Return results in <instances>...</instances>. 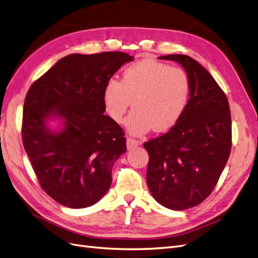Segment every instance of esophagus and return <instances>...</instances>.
I'll list each match as a JSON object with an SVG mask.
<instances>
[{
    "label": "esophagus",
    "instance_id": "esophagus-1",
    "mask_svg": "<svg viewBox=\"0 0 258 258\" xmlns=\"http://www.w3.org/2000/svg\"><path fill=\"white\" fill-rule=\"evenodd\" d=\"M139 145V141H137L136 139H132V138H127V148L128 150H132V148H135Z\"/></svg>",
    "mask_w": 258,
    "mask_h": 258
}]
</instances>
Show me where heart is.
Listing matches in <instances>:
<instances>
[{
  "instance_id": "obj_1",
  "label": "heart",
  "mask_w": 258,
  "mask_h": 258,
  "mask_svg": "<svg viewBox=\"0 0 258 258\" xmlns=\"http://www.w3.org/2000/svg\"><path fill=\"white\" fill-rule=\"evenodd\" d=\"M191 91L189 75L181 68L145 59L129 66L121 82H107L103 102L105 111L116 122H121L134 102L135 111L126 120L130 134L142 136L153 128L165 132L181 118Z\"/></svg>"
}]
</instances>
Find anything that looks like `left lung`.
<instances>
[{
    "label": "left lung",
    "mask_w": 258,
    "mask_h": 258,
    "mask_svg": "<svg viewBox=\"0 0 258 258\" xmlns=\"http://www.w3.org/2000/svg\"><path fill=\"white\" fill-rule=\"evenodd\" d=\"M159 59L182 64L191 91L174 126L143 144L150 157L146 183L156 201L179 211L200 205L213 191L231 150V116L225 92L196 60L186 54Z\"/></svg>",
    "instance_id": "left-lung-1"
}]
</instances>
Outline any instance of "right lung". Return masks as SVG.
Here are the masks:
<instances>
[{"mask_svg": "<svg viewBox=\"0 0 258 258\" xmlns=\"http://www.w3.org/2000/svg\"><path fill=\"white\" fill-rule=\"evenodd\" d=\"M126 52L73 53L60 59L29 88L23 105V147L42 189L58 204L95 205L112 184V168L127 151L124 131L104 115L103 92ZM60 116L65 128L52 133L45 119Z\"/></svg>", "mask_w": 258, "mask_h": 258, "instance_id": "obj_1", "label": "right lung"}]
</instances>
